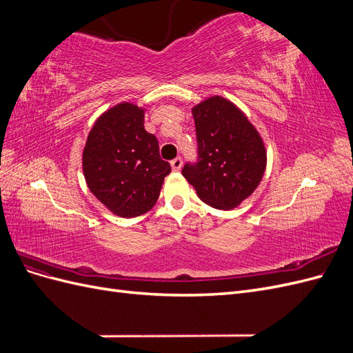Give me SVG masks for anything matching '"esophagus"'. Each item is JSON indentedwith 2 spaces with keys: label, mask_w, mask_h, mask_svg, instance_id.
I'll list each match as a JSON object with an SVG mask.
<instances>
[{
  "label": "esophagus",
  "mask_w": 353,
  "mask_h": 353,
  "mask_svg": "<svg viewBox=\"0 0 353 353\" xmlns=\"http://www.w3.org/2000/svg\"><path fill=\"white\" fill-rule=\"evenodd\" d=\"M170 166H172L174 170H179L181 166H183V159L175 157L174 160H170Z\"/></svg>",
  "instance_id": "34e87169"
}]
</instances>
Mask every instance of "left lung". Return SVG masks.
I'll return each instance as SVG.
<instances>
[{
	"mask_svg": "<svg viewBox=\"0 0 353 353\" xmlns=\"http://www.w3.org/2000/svg\"><path fill=\"white\" fill-rule=\"evenodd\" d=\"M199 160L183 175L206 205L228 210L262 181L266 150L262 137L236 104L213 95L193 108Z\"/></svg>",
	"mask_w": 353,
	"mask_h": 353,
	"instance_id": "1",
	"label": "left lung"
}]
</instances>
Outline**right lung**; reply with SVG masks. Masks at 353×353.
Segmentation results:
<instances>
[{"instance_id":"1","label":"right lung","mask_w":353,"mask_h":353,"mask_svg":"<svg viewBox=\"0 0 353 353\" xmlns=\"http://www.w3.org/2000/svg\"><path fill=\"white\" fill-rule=\"evenodd\" d=\"M82 169L91 193L105 208L135 218L156 205L170 165L159 154L157 138L144 130V109L119 103L95 121Z\"/></svg>"}]
</instances>
